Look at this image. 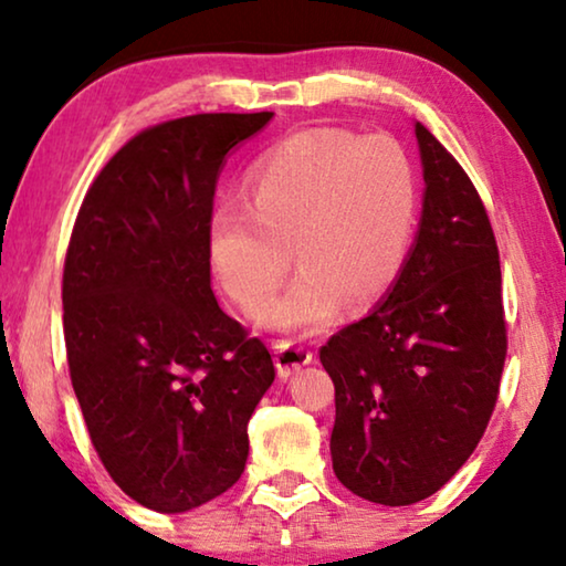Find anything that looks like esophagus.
Listing matches in <instances>:
<instances>
[{
	"instance_id": "1",
	"label": "esophagus",
	"mask_w": 566,
	"mask_h": 566,
	"mask_svg": "<svg viewBox=\"0 0 566 566\" xmlns=\"http://www.w3.org/2000/svg\"><path fill=\"white\" fill-rule=\"evenodd\" d=\"M273 350H275V368L281 378H289L291 374H296L298 368H304L314 360V353L308 350V347L289 343V339H277Z\"/></svg>"
}]
</instances>
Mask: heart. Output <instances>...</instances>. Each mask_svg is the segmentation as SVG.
<instances>
[{"label": "heart", "mask_w": 566, "mask_h": 566, "mask_svg": "<svg viewBox=\"0 0 566 566\" xmlns=\"http://www.w3.org/2000/svg\"><path fill=\"white\" fill-rule=\"evenodd\" d=\"M247 206L216 208L208 260L221 289L247 314L273 298L291 270L301 275L260 314V324L312 332L343 304L368 308L397 283L412 244L420 180L405 146L308 128L281 138L244 175Z\"/></svg>", "instance_id": "obj_1"}]
</instances>
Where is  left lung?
<instances>
[{
  "label": "left lung",
  "instance_id": "left-lung-1",
  "mask_svg": "<svg viewBox=\"0 0 566 566\" xmlns=\"http://www.w3.org/2000/svg\"><path fill=\"white\" fill-rule=\"evenodd\" d=\"M422 219L386 298L322 345L335 384L332 467L378 505L436 494L482 440L507 355L500 252L453 154L415 123Z\"/></svg>",
  "mask_w": 566,
  "mask_h": 566
}]
</instances>
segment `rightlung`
I'll use <instances>...</instances> for the list:
<instances>
[{"instance_id":"1","label":"right lung","mask_w":566,"mask_h":566,"mask_svg":"<svg viewBox=\"0 0 566 566\" xmlns=\"http://www.w3.org/2000/svg\"><path fill=\"white\" fill-rule=\"evenodd\" d=\"M273 113L159 123L115 151L76 213L64 262L69 376L113 482L185 513L242 476L247 422L275 366L221 312L208 227L227 154Z\"/></svg>"}]
</instances>
